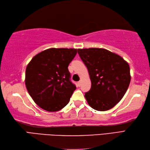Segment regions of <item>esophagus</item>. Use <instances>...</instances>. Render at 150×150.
Masks as SVG:
<instances>
[{"label":"esophagus","mask_w":150,"mask_h":150,"mask_svg":"<svg viewBox=\"0 0 150 150\" xmlns=\"http://www.w3.org/2000/svg\"><path fill=\"white\" fill-rule=\"evenodd\" d=\"M77 85H78V86H81V81H79V82H77Z\"/></svg>","instance_id":"34e87169"}]
</instances>
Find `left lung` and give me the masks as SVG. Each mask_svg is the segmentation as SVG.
Instances as JSON below:
<instances>
[{
	"label": "left lung",
	"mask_w": 150,
	"mask_h": 150,
	"mask_svg": "<svg viewBox=\"0 0 150 150\" xmlns=\"http://www.w3.org/2000/svg\"><path fill=\"white\" fill-rule=\"evenodd\" d=\"M87 67L91 82L84 96L88 104L97 111H107L122 99L131 81L128 63L106 49H78Z\"/></svg>",
	"instance_id": "left-lung-1"
}]
</instances>
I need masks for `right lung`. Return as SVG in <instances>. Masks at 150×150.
Returning <instances> with one entry per match:
<instances>
[{
    "mask_svg": "<svg viewBox=\"0 0 150 150\" xmlns=\"http://www.w3.org/2000/svg\"><path fill=\"white\" fill-rule=\"evenodd\" d=\"M77 53L74 48H50L37 54L28 63L25 84L33 101L54 112L68 104L76 86L70 81L68 67Z\"/></svg>",
    "mask_w": 150,
    "mask_h": 150,
    "instance_id": "1",
    "label": "right lung"
}]
</instances>
